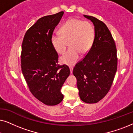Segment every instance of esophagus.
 I'll use <instances>...</instances> for the list:
<instances>
[{"label": "esophagus", "mask_w": 133, "mask_h": 133, "mask_svg": "<svg viewBox=\"0 0 133 133\" xmlns=\"http://www.w3.org/2000/svg\"><path fill=\"white\" fill-rule=\"evenodd\" d=\"M70 72L71 74L72 73V70H73V68H72V66H70Z\"/></svg>", "instance_id": "esophagus-1"}]
</instances>
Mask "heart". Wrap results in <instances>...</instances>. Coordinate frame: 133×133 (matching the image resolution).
Returning <instances> with one entry per match:
<instances>
[{
    "label": "heart",
    "mask_w": 133,
    "mask_h": 133,
    "mask_svg": "<svg viewBox=\"0 0 133 133\" xmlns=\"http://www.w3.org/2000/svg\"><path fill=\"white\" fill-rule=\"evenodd\" d=\"M60 34L52 36L51 42L56 51L63 54L70 42L71 48L60 58L62 63L73 65L77 63L80 53L85 54L93 45L95 31L92 25L87 21L71 19L63 24Z\"/></svg>",
    "instance_id": "obj_1"
}]
</instances>
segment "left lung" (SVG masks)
Segmentation results:
<instances>
[{"label":"left lung","instance_id":"1","mask_svg":"<svg viewBox=\"0 0 133 133\" xmlns=\"http://www.w3.org/2000/svg\"><path fill=\"white\" fill-rule=\"evenodd\" d=\"M83 16L93 23L95 39L87 55L76 65L73 74L81 99L94 103L102 99L111 87L117 71V50L107 25L92 16Z\"/></svg>","mask_w":133,"mask_h":133}]
</instances>
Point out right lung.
<instances>
[{
	"label": "right lung",
	"instance_id": "1",
	"mask_svg": "<svg viewBox=\"0 0 133 133\" xmlns=\"http://www.w3.org/2000/svg\"><path fill=\"white\" fill-rule=\"evenodd\" d=\"M63 13L40 18L26 32L22 45V71L28 88L36 99L50 106L62 101L61 88L70 74L68 66L57 63L58 54L51 42Z\"/></svg>",
	"mask_w": 133,
	"mask_h": 133
}]
</instances>
